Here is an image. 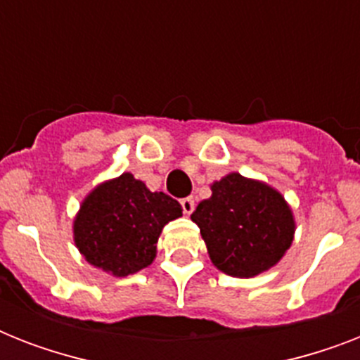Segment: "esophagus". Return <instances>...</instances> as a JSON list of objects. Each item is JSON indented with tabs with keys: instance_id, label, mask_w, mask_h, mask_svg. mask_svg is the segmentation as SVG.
<instances>
[{
	"instance_id": "1",
	"label": "esophagus",
	"mask_w": 360,
	"mask_h": 360,
	"mask_svg": "<svg viewBox=\"0 0 360 360\" xmlns=\"http://www.w3.org/2000/svg\"><path fill=\"white\" fill-rule=\"evenodd\" d=\"M181 207H183V213L185 214H191L196 207V203H194V198H183L181 200Z\"/></svg>"
}]
</instances>
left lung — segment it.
Segmentation results:
<instances>
[{
    "label": "left lung",
    "mask_w": 360,
    "mask_h": 360,
    "mask_svg": "<svg viewBox=\"0 0 360 360\" xmlns=\"http://www.w3.org/2000/svg\"><path fill=\"white\" fill-rule=\"evenodd\" d=\"M192 213L209 257L222 273L250 278L280 262L293 240V214L271 186L226 175Z\"/></svg>",
    "instance_id": "1"
}]
</instances>
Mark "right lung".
Instances as JSON below:
<instances>
[{
  "instance_id": "obj_1",
  "label": "right lung",
  "mask_w": 360,
  "mask_h": 360,
  "mask_svg": "<svg viewBox=\"0 0 360 360\" xmlns=\"http://www.w3.org/2000/svg\"><path fill=\"white\" fill-rule=\"evenodd\" d=\"M181 211L177 200L123 174L84 200L75 220L76 246L95 267L129 276L151 265L160 231Z\"/></svg>"
}]
</instances>
